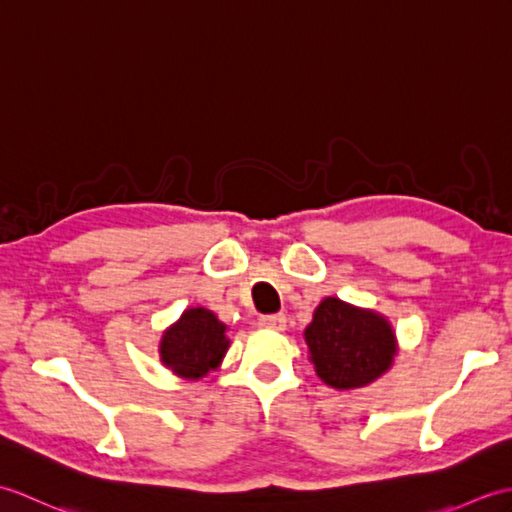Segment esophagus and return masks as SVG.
<instances>
[{
    "label": "esophagus",
    "mask_w": 512,
    "mask_h": 512,
    "mask_svg": "<svg viewBox=\"0 0 512 512\" xmlns=\"http://www.w3.org/2000/svg\"><path fill=\"white\" fill-rule=\"evenodd\" d=\"M259 325L268 330H284L286 317L284 314H264V317H259Z\"/></svg>",
    "instance_id": "1"
}]
</instances>
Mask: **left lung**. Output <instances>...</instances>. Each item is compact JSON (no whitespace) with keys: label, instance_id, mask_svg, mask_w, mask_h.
<instances>
[{"label":"left lung","instance_id":"8db88e82","mask_svg":"<svg viewBox=\"0 0 512 512\" xmlns=\"http://www.w3.org/2000/svg\"><path fill=\"white\" fill-rule=\"evenodd\" d=\"M314 372L334 389L372 385L398 354V339L387 317L339 297H325L303 330Z\"/></svg>","mask_w":512,"mask_h":512}]
</instances>
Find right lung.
<instances>
[{"instance_id": "obj_1", "label": "right lung", "mask_w": 512, "mask_h": 512, "mask_svg": "<svg viewBox=\"0 0 512 512\" xmlns=\"http://www.w3.org/2000/svg\"><path fill=\"white\" fill-rule=\"evenodd\" d=\"M226 332L215 312L202 306L187 308L160 336V363L180 378L200 380L222 365L231 347Z\"/></svg>"}]
</instances>
